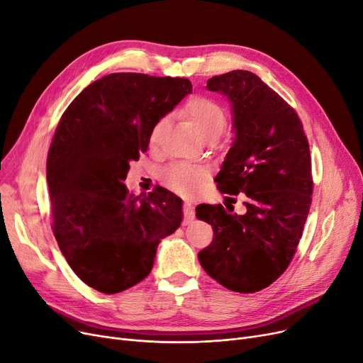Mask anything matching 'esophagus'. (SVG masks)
<instances>
[{"mask_svg": "<svg viewBox=\"0 0 363 363\" xmlns=\"http://www.w3.org/2000/svg\"><path fill=\"white\" fill-rule=\"evenodd\" d=\"M196 212H194V206L190 201H185L184 203V223L185 224H190L191 220L194 219Z\"/></svg>", "mask_w": 363, "mask_h": 363, "instance_id": "obj_1", "label": "esophagus"}]
</instances>
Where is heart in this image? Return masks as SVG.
Instances as JSON below:
<instances>
[{"label":"heart","mask_w":363,"mask_h":363,"mask_svg":"<svg viewBox=\"0 0 363 363\" xmlns=\"http://www.w3.org/2000/svg\"><path fill=\"white\" fill-rule=\"evenodd\" d=\"M185 114L191 120L200 138L209 139L218 138L223 133L227 117L224 109L220 108L215 101L197 96L193 98L185 105ZM166 125V120L160 118L157 121L150 132V145L155 147L159 144L160 135ZM209 178V172L204 167L190 166L184 163H173L162 172V179L167 188L181 196L190 197L196 194L200 188L206 184Z\"/></svg>","instance_id":"b5f03b06"}]
</instances>
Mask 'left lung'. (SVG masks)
<instances>
[{"instance_id": "left-lung-1", "label": "left lung", "mask_w": 363, "mask_h": 363, "mask_svg": "<svg viewBox=\"0 0 363 363\" xmlns=\"http://www.w3.org/2000/svg\"><path fill=\"white\" fill-rule=\"evenodd\" d=\"M231 104L234 140L215 178L223 194L245 193V215L199 204L213 228L199 261L224 288L252 294L279 279L294 258L311 204L308 140L295 109L250 71L208 80ZM230 199V197H228Z\"/></svg>"}]
</instances>
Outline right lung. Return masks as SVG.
Returning <instances> with one entry per match:
<instances>
[{
	"label": "right lung",
	"instance_id": "1",
	"mask_svg": "<svg viewBox=\"0 0 363 363\" xmlns=\"http://www.w3.org/2000/svg\"><path fill=\"white\" fill-rule=\"evenodd\" d=\"M186 78L117 72L89 84L62 116L47 157L53 233L87 286L117 294L144 280L157 246L182 220V200L163 186L129 193L130 162L152 125L191 93Z\"/></svg>",
	"mask_w": 363,
	"mask_h": 363
}]
</instances>
